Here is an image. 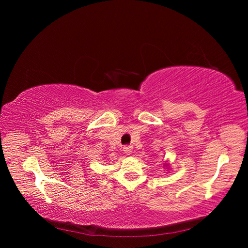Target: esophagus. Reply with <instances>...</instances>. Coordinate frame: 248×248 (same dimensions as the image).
Returning a JSON list of instances; mask_svg holds the SVG:
<instances>
[{
  "label": "esophagus",
  "instance_id": "34e87169",
  "mask_svg": "<svg viewBox=\"0 0 248 248\" xmlns=\"http://www.w3.org/2000/svg\"><path fill=\"white\" fill-rule=\"evenodd\" d=\"M123 151H124L126 154L129 155V154L132 152V146H124Z\"/></svg>",
  "mask_w": 248,
  "mask_h": 248
}]
</instances>
